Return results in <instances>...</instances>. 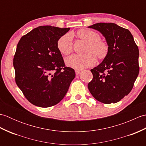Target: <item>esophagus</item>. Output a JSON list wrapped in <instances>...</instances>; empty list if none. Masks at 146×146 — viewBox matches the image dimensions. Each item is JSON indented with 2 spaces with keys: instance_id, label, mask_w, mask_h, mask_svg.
I'll return each instance as SVG.
<instances>
[{
  "instance_id": "obj_1",
  "label": "esophagus",
  "mask_w": 146,
  "mask_h": 146,
  "mask_svg": "<svg viewBox=\"0 0 146 146\" xmlns=\"http://www.w3.org/2000/svg\"><path fill=\"white\" fill-rule=\"evenodd\" d=\"M80 72H81V70H75V73H76V75H79V74L80 73Z\"/></svg>"
}]
</instances>
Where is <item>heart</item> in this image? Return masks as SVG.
Returning <instances> with one entry per match:
<instances>
[{
    "label": "heart",
    "mask_w": 146,
    "mask_h": 146,
    "mask_svg": "<svg viewBox=\"0 0 146 146\" xmlns=\"http://www.w3.org/2000/svg\"><path fill=\"white\" fill-rule=\"evenodd\" d=\"M76 36L88 43L85 54H73L65 60L68 66L76 70L92 66L97 62V57L103 59L108 52V46L100 41L98 34L92 30L82 29L76 33ZM58 48L63 54L68 55L73 51L72 36L70 34L64 35L58 41Z\"/></svg>",
    "instance_id": "obj_1"
}]
</instances>
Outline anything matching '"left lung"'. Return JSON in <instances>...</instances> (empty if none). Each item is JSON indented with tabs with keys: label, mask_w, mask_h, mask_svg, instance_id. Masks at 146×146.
<instances>
[{
	"label": "left lung",
	"mask_w": 146,
	"mask_h": 146,
	"mask_svg": "<svg viewBox=\"0 0 146 146\" xmlns=\"http://www.w3.org/2000/svg\"><path fill=\"white\" fill-rule=\"evenodd\" d=\"M105 38L108 52L100 64L91 70L90 92L102 103H117L127 95L139 72V49L131 33L114 23H97L88 27Z\"/></svg>",
	"instance_id": "obj_1"
}]
</instances>
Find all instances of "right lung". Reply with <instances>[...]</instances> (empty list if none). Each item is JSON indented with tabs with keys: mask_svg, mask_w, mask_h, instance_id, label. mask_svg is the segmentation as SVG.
Listing matches in <instances>:
<instances>
[{
	"mask_svg": "<svg viewBox=\"0 0 146 146\" xmlns=\"http://www.w3.org/2000/svg\"><path fill=\"white\" fill-rule=\"evenodd\" d=\"M70 28L43 26L19 41L13 65L15 82L32 104L46 108L58 104L75 78L73 68L65 67L58 41Z\"/></svg>",
	"mask_w": 146,
	"mask_h": 146,
	"instance_id": "right-lung-1",
	"label": "right lung"
}]
</instances>
